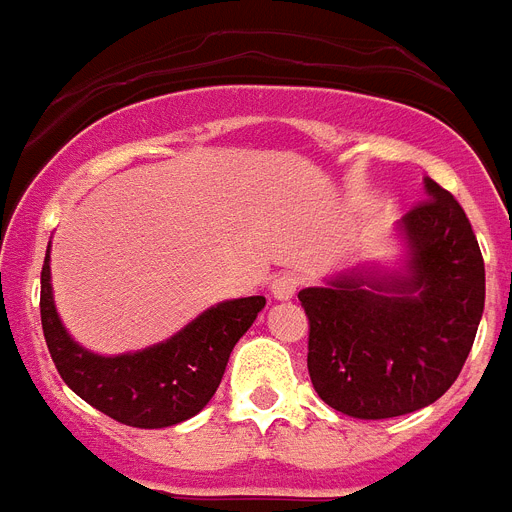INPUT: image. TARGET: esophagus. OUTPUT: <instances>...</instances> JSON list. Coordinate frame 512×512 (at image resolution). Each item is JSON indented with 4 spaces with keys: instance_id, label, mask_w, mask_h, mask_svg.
I'll use <instances>...</instances> for the list:
<instances>
[{
    "instance_id": "1",
    "label": "esophagus",
    "mask_w": 512,
    "mask_h": 512,
    "mask_svg": "<svg viewBox=\"0 0 512 512\" xmlns=\"http://www.w3.org/2000/svg\"><path fill=\"white\" fill-rule=\"evenodd\" d=\"M298 285H301V280L293 272H282V275H275L272 282H269V288H272L275 298H280V301H288V298L296 296Z\"/></svg>"
}]
</instances>
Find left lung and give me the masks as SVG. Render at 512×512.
Wrapping results in <instances>:
<instances>
[{"label":"left lung","instance_id":"8db88e82","mask_svg":"<svg viewBox=\"0 0 512 512\" xmlns=\"http://www.w3.org/2000/svg\"><path fill=\"white\" fill-rule=\"evenodd\" d=\"M402 219L410 277H338L306 288V367L333 410L362 420L399 418L447 394L484 314V259L455 195L425 179Z\"/></svg>","mask_w":512,"mask_h":512}]
</instances>
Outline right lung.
Listing matches in <instances>:
<instances>
[{
	"label": "right lung",
	"instance_id": "right-lung-1",
	"mask_svg": "<svg viewBox=\"0 0 512 512\" xmlns=\"http://www.w3.org/2000/svg\"><path fill=\"white\" fill-rule=\"evenodd\" d=\"M264 304V296L224 301L158 346L121 357H97L81 349L57 317L49 253L39 298L44 341L60 378L94 410L132 428H166L198 415L222 383L235 343Z\"/></svg>",
	"mask_w": 512,
	"mask_h": 512
}]
</instances>
